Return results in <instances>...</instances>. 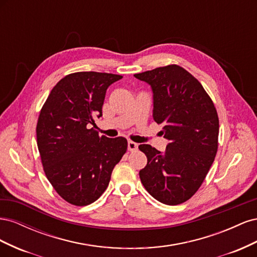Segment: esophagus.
Returning a JSON list of instances; mask_svg holds the SVG:
<instances>
[{
	"mask_svg": "<svg viewBox=\"0 0 257 257\" xmlns=\"http://www.w3.org/2000/svg\"><path fill=\"white\" fill-rule=\"evenodd\" d=\"M137 148H138V145L136 143L132 142V141H130L127 143V149H128V151H136Z\"/></svg>",
	"mask_w": 257,
	"mask_h": 257,
	"instance_id": "obj_1",
	"label": "esophagus"
}]
</instances>
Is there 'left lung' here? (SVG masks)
I'll return each mask as SVG.
<instances>
[{"label":"left lung","mask_w":257,"mask_h":257,"mask_svg":"<svg viewBox=\"0 0 257 257\" xmlns=\"http://www.w3.org/2000/svg\"><path fill=\"white\" fill-rule=\"evenodd\" d=\"M153 91V119L169 141L164 152L138 148L148 163L139 172L152 197L165 205L182 204L195 194L214 161L219 116L201 83L181 66L169 64L134 75Z\"/></svg>","instance_id":"obj_1"}]
</instances>
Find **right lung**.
Wrapping results in <instances>:
<instances>
[{"mask_svg":"<svg viewBox=\"0 0 257 257\" xmlns=\"http://www.w3.org/2000/svg\"><path fill=\"white\" fill-rule=\"evenodd\" d=\"M121 75L77 72L62 78L43 105L36 125L46 177L59 195L75 206L94 203L127 150L124 137L99 136L94 116L102 115L106 90Z\"/></svg>","mask_w":257,"mask_h":257,"instance_id":"1","label":"right lung"}]
</instances>
